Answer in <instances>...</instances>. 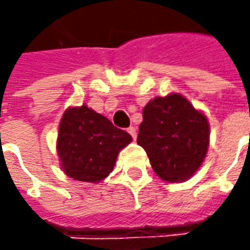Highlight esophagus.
Wrapping results in <instances>:
<instances>
[{"label": "esophagus", "instance_id": "34e87169", "mask_svg": "<svg viewBox=\"0 0 250 250\" xmlns=\"http://www.w3.org/2000/svg\"><path fill=\"white\" fill-rule=\"evenodd\" d=\"M127 131H128V134L132 136V139H136V128H135V127H128Z\"/></svg>", "mask_w": 250, "mask_h": 250}]
</instances>
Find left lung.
I'll list each match as a JSON object with an SVG mask.
<instances>
[{
	"instance_id": "left-lung-1",
	"label": "left lung",
	"mask_w": 250,
	"mask_h": 250,
	"mask_svg": "<svg viewBox=\"0 0 250 250\" xmlns=\"http://www.w3.org/2000/svg\"><path fill=\"white\" fill-rule=\"evenodd\" d=\"M138 144L147 152L158 176L166 182H183L204 160L209 125L182 95L158 97L144 107Z\"/></svg>"
}]
</instances>
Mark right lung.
<instances>
[{
  "label": "right lung",
  "instance_id": "right-lung-1",
  "mask_svg": "<svg viewBox=\"0 0 250 250\" xmlns=\"http://www.w3.org/2000/svg\"><path fill=\"white\" fill-rule=\"evenodd\" d=\"M132 138L86 104L68 108L58 134V155L67 176L98 183L114 169L116 156Z\"/></svg>",
  "mask_w": 250,
  "mask_h": 250
}]
</instances>
